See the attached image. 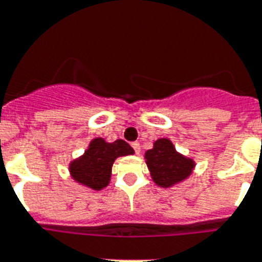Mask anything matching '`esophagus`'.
I'll return each instance as SVG.
<instances>
[{
	"mask_svg": "<svg viewBox=\"0 0 262 262\" xmlns=\"http://www.w3.org/2000/svg\"><path fill=\"white\" fill-rule=\"evenodd\" d=\"M131 146H133L134 152L135 153L141 152V145H139V142H133L131 143Z\"/></svg>",
	"mask_w": 262,
	"mask_h": 262,
	"instance_id": "34e87169",
	"label": "esophagus"
}]
</instances>
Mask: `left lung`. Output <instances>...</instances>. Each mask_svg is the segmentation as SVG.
Instances as JSON below:
<instances>
[{
    "instance_id": "obj_1",
    "label": "left lung",
    "mask_w": 262,
    "mask_h": 262,
    "mask_svg": "<svg viewBox=\"0 0 262 262\" xmlns=\"http://www.w3.org/2000/svg\"><path fill=\"white\" fill-rule=\"evenodd\" d=\"M147 168L153 181L159 186L168 188L190 176L193 160L186 159L177 152L170 139H157L153 149L145 153Z\"/></svg>"
}]
</instances>
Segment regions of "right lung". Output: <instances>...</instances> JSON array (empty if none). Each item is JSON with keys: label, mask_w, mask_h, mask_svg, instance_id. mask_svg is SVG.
Instances as JSON below:
<instances>
[{"label": "right lung", "mask_w": 262, "mask_h": 262, "mask_svg": "<svg viewBox=\"0 0 262 262\" xmlns=\"http://www.w3.org/2000/svg\"><path fill=\"white\" fill-rule=\"evenodd\" d=\"M134 149L123 139L107 143L96 138L80 159L72 161L70 174L78 184L91 189L101 190L107 186L112 174V166L117 157L133 155Z\"/></svg>", "instance_id": "obj_1"}]
</instances>
